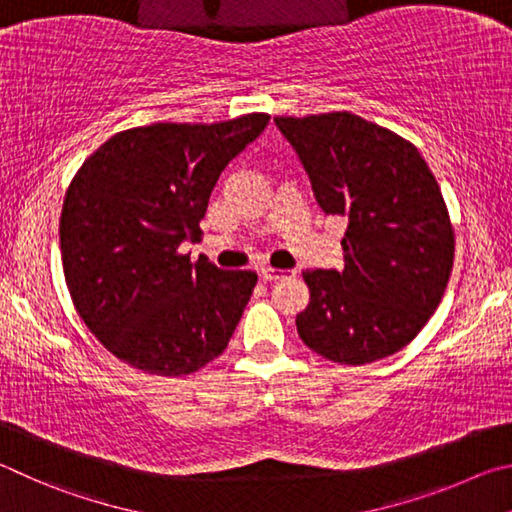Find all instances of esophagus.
Listing matches in <instances>:
<instances>
[{
  "label": "esophagus",
  "mask_w": 512,
  "mask_h": 512,
  "mask_svg": "<svg viewBox=\"0 0 512 512\" xmlns=\"http://www.w3.org/2000/svg\"><path fill=\"white\" fill-rule=\"evenodd\" d=\"M288 274H294V272H290V270H274V267H263L261 279L263 281H279V279H283V276H288Z\"/></svg>",
  "instance_id": "1"
}]
</instances>
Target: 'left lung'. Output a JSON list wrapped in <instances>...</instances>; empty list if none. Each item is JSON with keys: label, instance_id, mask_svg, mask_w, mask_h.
I'll return each mask as SVG.
<instances>
[{"label": "left lung", "instance_id": "left-lung-1", "mask_svg": "<svg viewBox=\"0 0 512 512\" xmlns=\"http://www.w3.org/2000/svg\"><path fill=\"white\" fill-rule=\"evenodd\" d=\"M326 215L348 220L344 270H308L297 330L310 351L360 366L405 348L441 303L454 229L414 143L351 112L276 116Z\"/></svg>", "mask_w": 512, "mask_h": 512}]
</instances>
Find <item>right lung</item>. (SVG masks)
Instances as JSON below:
<instances>
[{"instance_id":"add662e5","label":"right lung","mask_w":512,"mask_h":512,"mask_svg":"<svg viewBox=\"0 0 512 512\" xmlns=\"http://www.w3.org/2000/svg\"><path fill=\"white\" fill-rule=\"evenodd\" d=\"M267 121L254 112L116 132L71 179L60 215L71 301L132 369L179 378L227 348L258 276L191 263L179 247L202 236L215 182Z\"/></svg>"}]
</instances>
